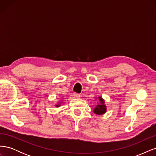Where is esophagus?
Segmentation results:
<instances>
[{
    "instance_id": "34e87169",
    "label": "esophagus",
    "mask_w": 156,
    "mask_h": 156,
    "mask_svg": "<svg viewBox=\"0 0 156 156\" xmlns=\"http://www.w3.org/2000/svg\"><path fill=\"white\" fill-rule=\"evenodd\" d=\"M73 96H74L75 98H80V94H77V93H75V94H73Z\"/></svg>"
}]
</instances>
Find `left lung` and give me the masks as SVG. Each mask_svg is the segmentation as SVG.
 <instances>
[{"instance_id":"left-lung-1","label":"left lung","mask_w":156,"mask_h":156,"mask_svg":"<svg viewBox=\"0 0 156 156\" xmlns=\"http://www.w3.org/2000/svg\"><path fill=\"white\" fill-rule=\"evenodd\" d=\"M100 103L94 109V112L96 115H103L106 112V106L104 105V100L101 97H99Z\"/></svg>"}]
</instances>
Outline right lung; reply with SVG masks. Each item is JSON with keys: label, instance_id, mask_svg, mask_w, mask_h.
Listing matches in <instances>:
<instances>
[{"label": "right lung", "instance_id": "add662e5", "mask_svg": "<svg viewBox=\"0 0 156 156\" xmlns=\"http://www.w3.org/2000/svg\"><path fill=\"white\" fill-rule=\"evenodd\" d=\"M60 106V105L58 104V105H56V107H59Z\"/></svg>", "mask_w": 156, "mask_h": 156}]
</instances>
